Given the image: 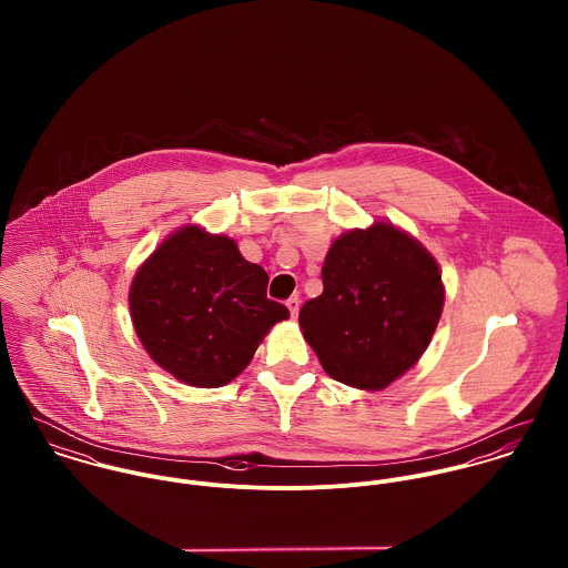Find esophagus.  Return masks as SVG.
I'll list each match as a JSON object with an SVG mask.
<instances>
[{
    "instance_id": "34e87169",
    "label": "esophagus",
    "mask_w": 568,
    "mask_h": 568,
    "mask_svg": "<svg viewBox=\"0 0 568 568\" xmlns=\"http://www.w3.org/2000/svg\"><path fill=\"white\" fill-rule=\"evenodd\" d=\"M286 306H288V311H291V317L295 320V317H297V313H300V297H291V300H286Z\"/></svg>"
}]
</instances>
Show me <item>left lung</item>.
Here are the masks:
<instances>
[{
  "instance_id": "8db88e82",
  "label": "left lung",
  "mask_w": 568,
  "mask_h": 568,
  "mask_svg": "<svg viewBox=\"0 0 568 568\" xmlns=\"http://www.w3.org/2000/svg\"><path fill=\"white\" fill-rule=\"evenodd\" d=\"M324 293L300 311L325 374L385 389L426 349L444 306L433 255L387 223L341 236L325 255Z\"/></svg>"
}]
</instances>
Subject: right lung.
Masks as SVG:
<instances>
[{
  "label": "right lung",
  "instance_id": "add662e5",
  "mask_svg": "<svg viewBox=\"0 0 568 568\" xmlns=\"http://www.w3.org/2000/svg\"><path fill=\"white\" fill-rule=\"evenodd\" d=\"M268 275L234 241L185 227L138 271L129 304L153 361L192 387H223L288 308L266 297Z\"/></svg>",
  "mask_w": 568,
  "mask_h": 568
}]
</instances>
